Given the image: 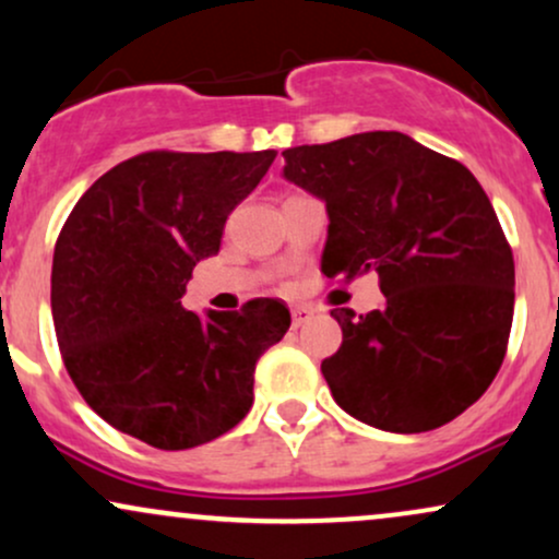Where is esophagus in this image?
<instances>
[{
    "label": "esophagus",
    "instance_id": "esophagus-1",
    "mask_svg": "<svg viewBox=\"0 0 559 559\" xmlns=\"http://www.w3.org/2000/svg\"><path fill=\"white\" fill-rule=\"evenodd\" d=\"M310 318H312L310 307H294V310H292V323H294V329H299V325H305Z\"/></svg>",
    "mask_w": 559,
    "mask_h": 559
}]
</instances>
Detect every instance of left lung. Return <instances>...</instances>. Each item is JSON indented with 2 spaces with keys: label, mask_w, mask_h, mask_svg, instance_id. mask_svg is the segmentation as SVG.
<instances>
[{
  "label": "left lung",
  "mask_w": 559,
  "mask_h": 559,
  "mask_svg": "<svg viewBox=\"0 0 559 559\" xmlns=\"http://www.w3.org/2000/svg\"><path fill=\"white\" fill-rule=\"evenodd\" d=\"M284 159L286 181L325 202L320 271L381 278L378 310H331L344 336L320 365L333 400L391 433L454 420L497 376L515 310L512 249L476 176L400 131Z\"/></svg>",
  "instance_id": "left-lung-1"
}]
</instances>
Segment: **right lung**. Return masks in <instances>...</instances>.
Returning <instances> with one entry per match:
<instances>
[{
  "mask_svg": "<svg viewBox=\"0 0 559 559\" xmlns=\"http://www.w3.org/2000/svg\"><path fill=\"white\" fill-rule=\"evenodd\" d=\"M273 159V150L146 152L96 178L62 226L57 344L75 389L118 431L176 452L230 431L252 407L254 365L292 325L286 305L197 316L181 297Z\"/></svg>",
  "mask_w": 559,
  "mask_h": 559,
  "instance_id": "obj_1",
  "label": "right lung"
}]
</instances>
